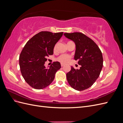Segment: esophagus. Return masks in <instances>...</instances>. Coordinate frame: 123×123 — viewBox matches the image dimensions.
Segmentation results:
<instances>
[{
    "label": "esophagus",
    "instance_id": "34e87169",
    "mask_svg": "<svg viewBox=\"0 0 123 123\" xmlns=\"http://www.w3.org/2000/svg\"><path fill=\"white\" fill-rule=\"evenodd\" d=\"M65 65V64H62V63H61V66L62 67V66H64Z\"/></svg>",
    "mask_w": 123,
    "mask_h": 123
}]
</instances>
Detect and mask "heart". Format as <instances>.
I'll use <instances>...</instances> for the list:
<instances>
[{
    "instance_id": "heart-1",
    "label": "heart",
    "mask_w": 123,
    "mask_h": 123,
    "mask_svg": "<svg viewBox=\"0 0 123 123\" xmlns=\"http://www.w3.org/2000/svg\"><path fill=\"white\" fill-rule=\"evenodd\" d=\"M56 44L55 46L54 50H56ZM70 59V56L69 55H61L59 56L57 58V61L59 62H61L62 64H66V63H67L69 62Z\"/></svg>"
}]
</instances>
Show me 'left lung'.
Masks as SVG:
<instances>
[{"mask_svg": "<svg viewBox=\"0 0 123 123\" xmlns=\"http://www.w3.org/2000/svg\"><path fill=\"white\" fill-rule=\"evenodd\" d=\"M66 37L75 44L74 59L80 65V69H71L67 73V80L75 90L83 91L90 87L98 79L103 68L101 51L93 40L79 32L64 33Z\"/></svg>", "mask_w": 123, "mask_h": 123, "instance_id": "1", "label": "left lung"}]
</instances>
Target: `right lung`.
Segmentation results:
<instances>
[{
	"label": "right lung",
	"mask_w": 123,
	"mask_h": 123,
	"mask_svg": "<svg viewBox=\"0 0 123 123\" xmlns=\"http://www.w3.org/2000/svg\"><path fill=\"white\" fill-rule=\"evenodd\" d=\"M63 32L53 33L42 31L26 43L19 55L20 71L24 80L35 89L47 87L53 81L56 72L61 68L60 62H55L49 68L44 66L47 57L53 55L55 44Z\"/></svg>",
	"instance_id": "1"
}]
</instances>
